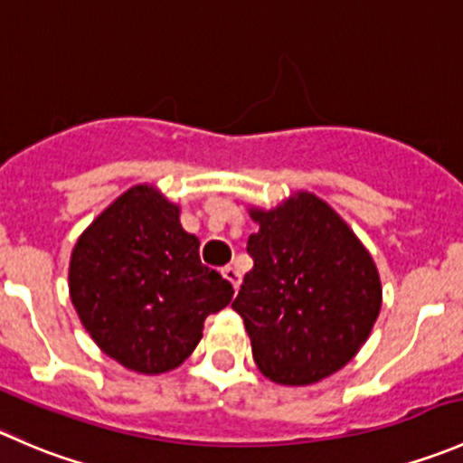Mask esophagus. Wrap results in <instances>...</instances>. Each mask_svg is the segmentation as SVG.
I'll list each match as a JSON object with an SVG mask.
<instances>
[{"label":"esophagus","mask_w":463,"mask_h":463,"mask_svg":"<svg viewBox=\"0 0 463 463\" xmlns=\"http://www.w3.org/2000/svg\"><path fill=\"white\" fill-rule=\"evenodd\" d=\"M222 277H225L227 281H230L232 286L238 290V286H241V272H238L236 268H232V265H225V268H222Z\"/></svg>","instance_id":"obj_1"}]
</instances>
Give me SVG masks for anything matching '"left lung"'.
<instances>
[{
	"instance_id": "obj_1",
	"label": "left lung",
	"mask_w": 463,
	"mask_h": 463,
	"mask_svg": "<svg viewBox=\"0 0 463 463\" xmlns=\"http://www.w3.org/2000/svg\"><path fill=\"white\" fill-rule=\"evenodd\" d=\"M254 268L232 308L242 317L256 367L279 385H313L360 351L381 313L373 259L345 221L313 194L272 212L251 209Z\"/></svg>"
}]
</instances>
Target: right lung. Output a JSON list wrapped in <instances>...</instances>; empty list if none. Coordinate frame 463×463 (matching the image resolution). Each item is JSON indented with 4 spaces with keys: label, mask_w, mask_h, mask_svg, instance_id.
Wrapping results in <instances>:
<instances>
[{
    "label": "right lung",
    "mask_w": 463,
    "mask_h": 463,
    "mask_svg": "<svg viewBox=\"0 0 463 463\" xmlns=\"http://www.w3.org/2000/svg\"><path fill=\"white\" fill-rule=\"evenodd\" d=\"M70 295L103 354L132 372L164 373L194 354L204 319L230 304L233 288L203 265L180 209L139 184L78 238Z\"/></svg>",
    "instance_id": "add662e5"
}]
</instances>
